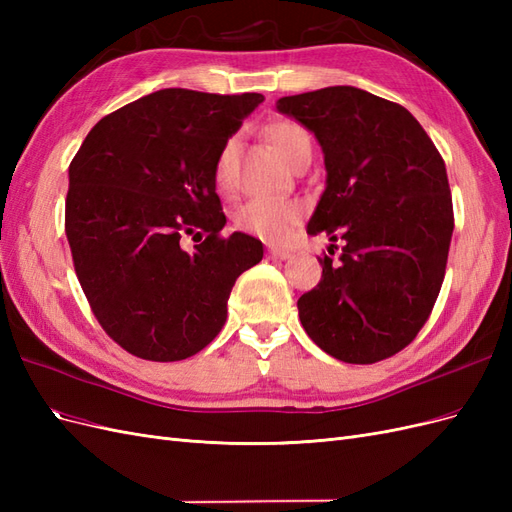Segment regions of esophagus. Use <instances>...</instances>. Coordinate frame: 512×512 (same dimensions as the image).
<instances>
[{"mask_svg": "<svg viewBox=\"0 0 512 512\" xmlns=\"http://www.w3.org/2000/svg\"><path fill=\"white\" fill-rule=\"evenodd\" d=\"M267 256H269L271 260H288L292 254H290L288 250H280V247H269Z\"/></svg>", "mask_w": 512, "mask_h": 512, "instance_id": "obj_1", "label": "esophagus"}]
</instances>
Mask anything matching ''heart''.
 Listing matches in <instances>:
<instances>
[{
    "instance_id": "1",
    "label": "heart",
    "mask_w": 512,
    "mask_h": 512,
    "mask_svg": "<svg viewBox=\"0 0 512 512\" xmlns=\"http://www.w3.org/2000/svg\"><path fill=\"white\" fill-rule=\"evenodd\" d=\"M267 136L271 145L280 156L290 162L303 147H312L309 143V134L303 126L294 121H275L269 126ZM237 143L228 141L218 162H215V181L220 188H230L232 183V162H235ZM299 205L290 203V200H275V198H252L250 203H245L237 213V226L245 232L265 239V241H284L292 224L299 220Z\"/></svg>"
}]
</instances>
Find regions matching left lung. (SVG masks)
<instances>
[{"mask_svg":"<svg viewBox=\"0 0 512 512\" xmlns=\"http://www.w3.org/2000/svg\"><path fill=\"white\" fill-rule=\"evenodd\" d=\"M324 153L327 185L307 235L344 241L297 301L312 342L344 363H378L423 329L453 237L444 160L410 111L350 85L280 98ZM333 254V245H329Z\"/></svg>","mask_w":512,"mask_h":512,"instance_id":"obj_1","label":"left lung"}]
</instances>
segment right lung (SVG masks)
<instances>
[{
	"instance_id": "add662e5",
	"label": "right lung",
	"mask_w": 512,
	"mask_h": 512,
	"mask_svg": "<svg viewBox=\"0 0 512 512\" xmlns=\"http://www.w3.org/2000/svg\"><path fill=\"white\" fill-rule=\"evenodd\" d=\"M260 94L160 89L100 119L70 168L66 235L102 329L134 356L181 361L226 322L237 277L262 243L226 226L215 162ZM208 239L185 253V236Z\"/></svg>"
}]
</instances>
